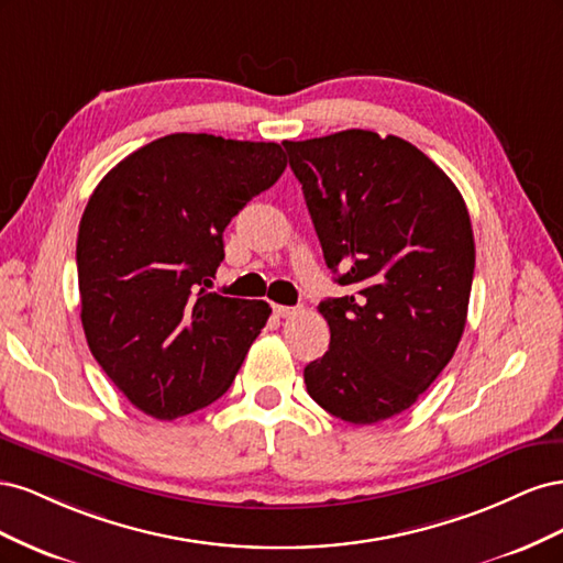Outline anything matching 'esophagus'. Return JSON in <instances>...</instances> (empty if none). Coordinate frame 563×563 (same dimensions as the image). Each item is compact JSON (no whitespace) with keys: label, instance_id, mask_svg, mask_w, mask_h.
<instances>
[{"label":"esophagus","instance_id":"34e87169","mask_svg":"<svg viewBox=\"0 0 563 563\" xmlns=\"http://www.w3.org/2000/svg\"><path fill=\"white\" fill-rule=\"evenodd\" d=\"M272 310H275L277 317H291L298 312V308H288V305H272Z\"/></svg>","mask_w":563,"mask_h":563}]
</instances>
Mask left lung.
Here are the masks:
<instances>
[{"label":"left lung","mask_w":563,"mask_h":563,"mask_svg":"<svg viewBox=\"0 0 563 563\" xmlns=\"http://www.w3.org/2000/svg\"><path fill=\"white\" fill-rule=\"evenodd\" d=\"M323 261L350 294L319 302L331 343L305 366L331 416L373 424L411 408L463 338L474 234L463 195L397 135L284 141Z\"/></svg>","instance_id":"8db88e82"}]
</instances>
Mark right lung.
Returning <instances> with one entry per match:
<instances>
[{
    "label": "right lung",
    "instance_id": "add662e5",
    "mask_svg": "<svg viewBox=\"0 0 563 563\" xmlns=\"http://www.w3.org/2000/svg\"><path fill=\"white\" fill-rule=\"evenodd\" d=\"M284 168L277 143L172 133L98 183L77 236L81 327L143 413L174 420L230 389L272 308L209 286L228 223Z\"/></svg>",
    "mask_w": 563,
    "mask_h": 563
}]
</instances>
